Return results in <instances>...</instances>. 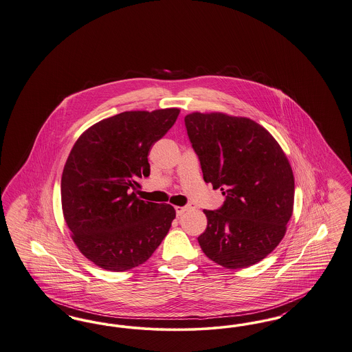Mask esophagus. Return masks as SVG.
<instances>
[{"label":"esophagus","instance_id":"1","mask_svg":"<svg viewBox=\"0 0 352 352\" xmlns=\"http://www.w3.org/2000/svg\"><path fill=\"white\" fill-rule=\"evenodd\" d=\"M190 209H192L190 205H186V206H176V208H175L176 214L177 215H183L185 212H188V210H190Z\"/></svg>","mask_w":352,"mask_h":352}]
</instances>
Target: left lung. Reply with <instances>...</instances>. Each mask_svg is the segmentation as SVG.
I'll return each mask as SVG.
<instances>
[{
	"mask_svg": "<svg viewBox=\"0 0 352 352\" xmlns=\"http://www.w3.org/2000/svg\"><path fill=\"white\" fill-rule=\"evenodd\" d=\"M185 127L204 180L226 197L204 210V254L229 270L264 259L285 235L294 201V177L280 144L259 123L223 113H192Z\"/></svg>",
	"mask_w": 352,
	"mask_h": 352,
	"instance_id": "1",
	"label": "left lung"
}]
</instances>
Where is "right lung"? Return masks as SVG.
I'll return each instance as SVG.
<instances>
[{"instance_id": "add662e5", "label": "right lung", "mask_w": 352, "mask_h": 352, "mask_svg": "<svg viewBox=\"0 0 352 352\" xmlns=\"http://www.w3.org/2000/svg\"><path fill=\"white\" fill-rule=\"evenodd\" d=\"M176 107L123 111L84 131L61 176V206L80 252L122 272L143 264L176 217L169 204L138 199V179L150 176L148 153L176 122Z\"/></svg>"}]
</instances>
